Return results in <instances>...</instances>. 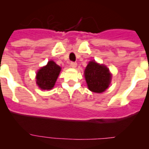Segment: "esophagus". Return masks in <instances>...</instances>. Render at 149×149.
I'll return each mask as SVG.
<instances>
[{
  "label": "esophagus",
  "mask_w": 149,
  "mask_h": 149,
  "mask_svg": "<svg viewBox=\"0 0 149 149\" xmlns=\"http://www.w3.org/2000/svg\"><path fill=\"white\" fill-rule=\"evenodd\" d=\"M76 66H77V63L75 62H71L70 63V67L73 68H76Z\"/></svg>",
  "instance_id": "34e87169"
}]
</instances>
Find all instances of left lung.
<instances>
[{
    "label": "left lung",
    "mask_w": 149,
    "mask_h": 149,
    "mask_svg": "<svg viewBox=\"0 0 149 149\" xmlns=\"http://www.w3.org/2000/svg\"><path fill=\"white\" fill-rule=\"evenodd\" d=\"M86 81L90 91L95 93L104 92L109 87L112 74L108 68L94 61H90L84 71Z\"/></svg>",
    "instance_id": "8db88e82"
}]
</instances>
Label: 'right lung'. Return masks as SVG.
Returning <instances> with one entry per match:
<instances>
[{
    "instance_id": "right-lung-1",
    "label": "right lung",
    "mask_w": 149,
    "mask_h": 149,
    "mask_svg": "<svg viewBox=\"0 0 149 149\" xmlns=\"http://www.w3.org/2000/svg\"><path fill=\"white\" fill-rule=\"evenodd\" d=\"M61 70V68L53 61H49L45 66L42 67L37 71L36 83L41 89H52L55 86Z\"/></svg>"
}]
</instances>
